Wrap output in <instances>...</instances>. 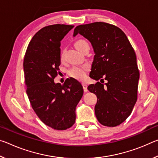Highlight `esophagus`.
Masks as SVG:
<instances>
[{"label": "esophagus", "mask_w": 158, "mask_h": 158, "mask_svg": "<svg viewBox=\"0 0 158 158\" xmlns=\"http://www.w3.org/2000/svg\"><path fill=\"white\" fill-rule=\"evenodd\" d=\"M83 85V88H84V90L85 92H87L88 91V89H87V84H85V83H83L82 84Z\"/></svg>", "instance_id": "obj_1"}]
</instances>
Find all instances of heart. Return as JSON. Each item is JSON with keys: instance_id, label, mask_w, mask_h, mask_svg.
Segmentation results:
<instances>
[{"instance_id": "1", "label": "heart", "mask_w": 158, "mask_h": 158, "mask_svg": "<svg viewBox=\"0 0 158 158\" xmlns=\"http://www.w3.org/2000/svg\"><path fill=\"white\" fill-rule=\"evenodd\" d=\"M89 46L88 42L84 40H78L74 42V47L76 49L81 52L84 47ZM87 67H80V68H74L70 71L71 76L77 79H84L85 76V71H86Z\"/></svg>"}]
</instances>
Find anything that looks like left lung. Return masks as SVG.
Listing matches in <instances>:
<instances>
[{"label": "left lung", "mask_w": 158, "mask_h": 158, "mask_svg": "<svg viewBox=\"0 0 158 158\" xmlns=\"http://www.w3.org/2000/svg\"><path fill=\"white\" fill-rule=\"evenodd\" d=\"M91 44L95 56L90 77L98 81L88 86L98 101L95 114L102 125L115 127L132 113L137 100L139 79L137 57L123 31L114 25L95 22L74 28Z\"/></svg>", "instance_id": "8db88e82"}]
</instances>
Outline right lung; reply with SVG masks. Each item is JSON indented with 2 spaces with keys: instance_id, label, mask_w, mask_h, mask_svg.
<instances>
[{
  "instance_id": "obj_1",
  "label": "right lung",
  "mask_w": 158,
  "mask_h": 158,
  "mask_svg": "<svg viewBox=\"0 0 158 158\" xmlns=\"http://www.w3.org/2000/svg\"><path fill=\"white\" fill-rule=\"evenodd\" d=\"M74 26L55 24L40 29L28 44L23 60L26 93L32 107L45 125L57 130L73 126L84 89L70 77L55 83L60 65V41Z\"/></svg>"
}]
</instances>
